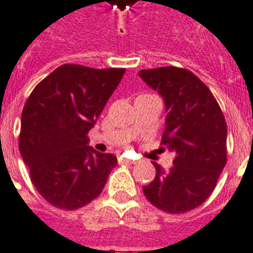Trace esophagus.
<instances>
[{
	"mask_svg": "<svg viewBox=\"0 0 253 253\" xmlns=\"http://www.w3.org/2000/svg\"><path fill=\"white\" fill-rule=\"evenodd\" d=\"M118 160H120V163H126V164H135L136 163V160L127 159V158H124V157H121Z\"/></svg>",
	"mask_w": 253,
	"mask_h": 253,
	"instance_id": "1",
	"label": "esophagus"
}]
</instances>
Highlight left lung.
<instances>
[{
  "label": "left lung",
  "instance_id": "left-lung-1",
  "mask_svg": "<svg viewBox=\"0 0 253 253\" xmlns=\"http://www.w3.org/2000/svg\"><path fill=\"white\" fill-rule=\"evenodd\" d=\"M139 76L164 99L162 145L175 154L168 172L153 162L157 174L144 195L169 214L190 211L211 195L227 163L225 118L210 89L188 70L167 66Z\"/></svg>",
  "mask_w": 253,
  "mask_h": 253
}]
</instances>
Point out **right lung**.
Masks as SVG:
<instances>
[{
  "label": "right lung",
  "mask_w": 253,
  "mask_h": 253,
  "mask_svg": "<svg viewBox=\"0 0 253 253\" xmlns=\"http://www.w3.org/2000/svg\"><path fill=\"white\" fill-rule=\"evenodd\" d=\"M125 69L60 66L42 80L24 105L19 149L34 187L50 205L76 210L100 195L113 154L89 146L93 128Z\"/></svg>",
  "instance_id": "add662e5"
}]
</instances>
